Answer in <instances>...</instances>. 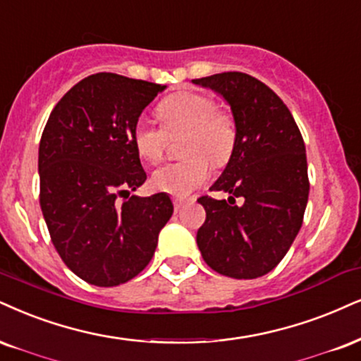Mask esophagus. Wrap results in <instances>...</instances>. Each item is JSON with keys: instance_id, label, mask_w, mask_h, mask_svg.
<instances>
[{"instance_id": "obj_1", "label": "esophagus", "mask_w": 361, "mask_h": 361, "mask_svg": "<svg viewBox=\"0 0 361 361\" xmlns=\"http://www.w3.org/2000/svg\"><path fill=\"white\" fill-rule=\"evenodd\" d=\"M172 202H173V207H176L177 211H179V209L184 207V204L188 202V199H184V197H173Z\"/></svg>"}]
</instances>
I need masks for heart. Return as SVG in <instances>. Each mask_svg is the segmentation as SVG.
Returning a JSON list of instances; mask_svg holds the SVG:
<instances>
[{
  "instance_id": "1",
  "label": "heart",
  "mask_w": 361,
  "mask_h": 361,
  "mask_svg": "<svg viewBox=\"0 0 361 361\" xmlns=\"http://www.w3.org/2000/svg\"><path fill=\"white\" fill-rule=\"evenodd\" d=\"M162 126L140 117L132 130L137 154L150 164L164 159L169 137L185 133L180 150L189 157L166 164L152 176V185L160 192L185 197L209 179L212 164L222 166L233 154L238 137L234 115L217 109L206 93L182 90L169 95L157 106Z\"/></svg>"
}]
</instances>
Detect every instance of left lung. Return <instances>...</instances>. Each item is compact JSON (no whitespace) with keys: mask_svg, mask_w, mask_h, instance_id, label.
Wrapping results in <instances>:
<instances>
[{"mask_svg":"<svg viewBox=\"0 0 361 361\" xmlns=\"http://www.w3.org/2000/svg\"><path fill=\"white\" fill-rule=\"evenodd\" d=\"M192 82L221 93L238 127L228 166L209 189L229 199H197L206 209L197 246L216 273L259 278L286 256L303 224L310 192L303 137L284 102L251 75L224 72Z\"/></svg>","mask_w":361,"mask_h":361,"instance_id":"left-lung-1","label":"left lung"}]
</instances>
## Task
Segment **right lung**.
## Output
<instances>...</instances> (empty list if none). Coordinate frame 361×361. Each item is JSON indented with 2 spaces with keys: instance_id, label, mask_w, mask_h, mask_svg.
<instances>
[{
  "instance_id": "right-lung-1",
  "label": "right lung",
  "mask_w": 361,
  "mask_h": 361,
  "mask_svg": "<svg viewBox=\"0 0 361 361\" xmlns=\"http://www.w3.org/2000/svg\"><path fill=\"white\" fill-rule=\"evenodd\" d=\"M166 85L95 73L51 110L38 152L39 206L61 261L83 281L118 286L152 259L171 219L167 194L130 195L147 179L132 130Z\"/></svg>"
}]
</instances>
